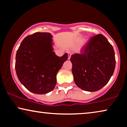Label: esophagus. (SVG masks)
<instances>
[{"mask_svg": "<svg viewBox=\"0 0 127 127\" xmlns=\"http://www.w3.org/2000/svg\"><path fill=\"white\" fill-rule=\"evenodd\" d=\"M68 60H70V58H71V53H70V52H68Z\"/></svg>", "mask_w": 127, "mask_h": 127, "instance_id": "34e87169", "label": "esophagus"}]
</instances>
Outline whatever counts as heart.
Masks as SVG:
<instances>
[{"label":"heart","instance_id":"b5f03b06","mask_svg":"<svg viewBox=\"0 0 127 127\" xmlns=\"http://www.w3.org/2000/svg\"><path fill=\"white\" fill-rule=\"evenodd\" d=\"M82 38H80V39H79L78 40V43H81V42L82 41ZM87 40H84V45H85V44H87Z\"/></svg>","mask_w":127,"mask_h":127}]
</instances>
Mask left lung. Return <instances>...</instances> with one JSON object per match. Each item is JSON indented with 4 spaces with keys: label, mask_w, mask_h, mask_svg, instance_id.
I'll return each mask as SVG.
<instances>
[{
    "label": "left lung",
    "mask_w": 127,
    "mask_h": 127,
    "mask_svg": "<svg viewBox=\"0 0 127 127\" xmlns=\"http://www.w3.org/2000/svg\"><path fill=\"white\" fill-rule=\"evenodd\" d=\"M70 60L74 82L88 92H95L104 87L116 67L114 49L102 34L91 38L81 53L72 55Z\"/></svg>",
    "instance_id": "left-lung-1"
}]
</instances>
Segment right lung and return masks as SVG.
I'll return each instance as SVG.
<instances>
[{"label": "right lung", "instance_id": "obj_1", "mask_svg": "<svg viewBox=\"0 0 127 127\" xmlns=\"http://www.w3.org/2000/svg\"><path fill=\"white\" fill-rule=\"evenodd\" d=\"M53 36L36 32L25 37L17 51L15 68L20 82L30 92L46 94L56 85V75L68 59L53 51Z\"/></svg>", "mask_w": 127, "mask_h": 127}]
</instances>
